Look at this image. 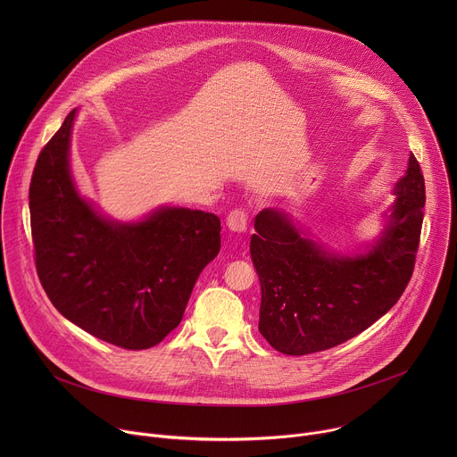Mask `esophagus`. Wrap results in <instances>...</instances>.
I'll list each match as a JSON object with an SVG mask.
<instances>
[{
  "mask_svg": "<svg viewBox=\"0 0 457 457\" xmlns=\"http://www.w3.org/2000/svg\"><path fill=\"white\" fill-rule=\"evenodd\" d=\"M226 226L235 233H244L247 229V213L240 208L231 210L226 219Z\"/></svg>",
  "mask_w": 457,
  "mask_h": 457,
  "instance_id": "obj_1",
  "label": "esophagus"
}]
</instances>
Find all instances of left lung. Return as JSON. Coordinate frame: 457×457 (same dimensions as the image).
<instances>
[{"instance_id": "obj_1", "label": "left lung", "mask_w": 457, "mask_h": 457, "mask_svg": "<svg viewBox=\"0 0 457 457\" xmlns=\"http://www.w3.org/2000/svg\"><path fill=\"white\" fill-rule=\"evenodd\" d=\"M395 195L383 237L358 256L325 251L282 210L254 217L249 249L262 287L258 331L273 349L303 356L337 347L400 300L414 271L425 208V180L412 154Z\"/></svg>"}]
</instances>
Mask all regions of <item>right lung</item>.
<instances>
[{"instance_id": "right-lung-1", "label": "right lung", "mask_w": 457, "mask_h": 457, "mask_svg": "<svg viewBox=\"0 0 457 457\" xmlns=\"http://www.w3.org/2000/svg\"><path fill=\"white\" fill-rule=\"evenodd\" d=\"M72 110L41 150L29 189L39 282L54 307L92 337L150 349L180 323L201 271L220 251V219L161 208L137 224L103 219L69 170Z\"/></svg>"}]
</instances>
